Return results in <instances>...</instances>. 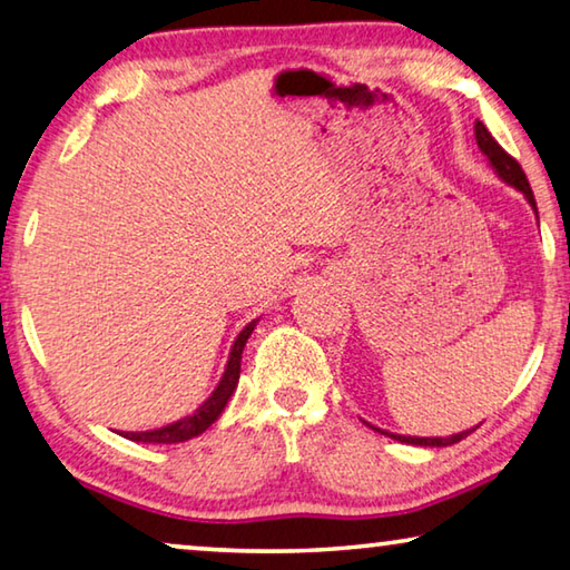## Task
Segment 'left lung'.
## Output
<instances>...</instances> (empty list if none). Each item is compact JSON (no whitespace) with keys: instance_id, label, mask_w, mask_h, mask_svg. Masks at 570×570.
Listing matches in <instances>:
<instances>
[{"instance_id":"8db88e82","label":"left lung","mask_w":570,"mask_h":570,"mask_svg":"<svg viewBox=\"0 0 570 570\" xmlns=\"http://www.w3.org/2000/svg\"><path fill=\"white\" fill-rule=\"evenodd\" d=\"M474 134H476V144H480V149L484 151L487 155V159L492 161V167L497 169V175H500L504 183H510V185H514L520 189L522 195L528 197V203L532 205V210L538 213V207H535V195H532V189H530V183H528V177H525V171H522V167H520V161L514 159V157H510L508 151H504L500 144L494 141V137L490 131H487V126L482 124V121H476L474 124ZM375 431H381V429H375ZM474 431V429H472ZM472 431H462V433H454V436H449V439H419V436H399V433H387V431H381V433H385V436H393V439H399V441H403V444H415V446H451V444H456V441H462V439H466L469 433Z\"/></svg>"}]
</instances>
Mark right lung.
<instances>
[{
  "mask_svg": "<svg viewBox=\"0 0 570 570\" xmlns=\"http://www.w3.org/2000/svg\"><path fill=\"white\" fill-rule=\"evenodd\" d=\"M253 327H256V322H250L246 330L238 334V340L233 342V350H230V360H228V367H225L223 373V381L215 387V393L207 399L200 409H197L193 415H187V419L177 421V423H169L165 429H155V431H126L121 436L131 439V441H144V444H179V441H187L193 436H200L205 429H210L215 421H218V415L223 413L225 403L236 391L238 385V377H240V355H243V347H246V340L250 337Z\"/></svg>",
  "mask_w": 570,
  "mask_h": 570,
  "instance_id": "right-lung-1",
  "label": "right lung"
}]
</instances>
